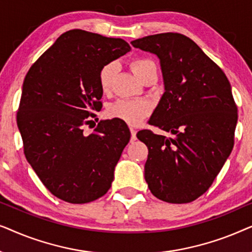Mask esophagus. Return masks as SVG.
I'll return each mask as SVG.
<instances>
[{
    "mask_svg": "<svg viewBox=\"0 0 252 252\" xmlns=\"http://www.w3.org/2000/svg\"><path fill=\"white\" fill-rule=\"evenodd\" d=\"M136 140V130L133 128V127H130V141L134 142V141Z\"/></svg>",
    "mask_w": 252,
    "mask_h": 252,
    "instance_id": "esophagus-1",
    "label": "esophagus"
}]
</instances>
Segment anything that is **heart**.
Here are the masks:
<instances>
[{
	"instance_id": "1",
	"label": "heart",
	"mask_w": 252,
	"mask_h": 252,
	"mask_svg": "<svg viewBox=\"0 0 252 252\" xmlns=\"http://www.w3.org/2000/svg\"><path fill=\"white\" fill-rule=\"evenodd\" d=\"M130 68L140 80L147 74V72L151 68L156 67L153 61L147 58H135L130 62ZM117 72V64L115 62L105 64L101 67L98 72V82L99 87L104 93L109 92L111 88L112 80ZM108 116L111 118L120 119L129 125H136L150 113V105L146 101L141 99H118L109 106Z\"/></svg>"
}]
</instances>
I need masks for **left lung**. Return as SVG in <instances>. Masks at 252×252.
I'll list each match as a JSON object with an SVG mask.
<instances>
[{
    "mask_svg": "<svg viewBox=\"0 0 252 252\" xmlns=\"http://www.w3.org/2000/svg\"><path fill=\"white\" fill-rule=\"evenodd\" d=\"M157 55L165 93L149 124L173 137L140 130L149 150L144 178L154 196L182 204L210 188L232 153L237 106L221 68L191 39L160 33L132 41Z\"/></svg>",
    "mask_w": 252,
    "mask_h": 252,
    "instance_id": "1",
    "label": "left lung"
}]
</instances>
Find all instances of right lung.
I'll use <instances>...</instances> for the list:
<instances>
[{"label":"right lung","mask_w":252,"mask_h":252,"mask_svg":"<svg viewBox=\"0 0 252 252\" xmlns=\"http://www.w3.org/2000/svg\"><path fill=\"white\" fill-rule=\"evenodd\" d=\"M129 50L123 39L71 30L27 72L17 112L24 154L48 190L65 202H93L111 187L128 127L118 119L99 122L91 134L84 127L102 109L99 70Z\"/></svg>","instance_id":"obj_1"}]
</instances>
